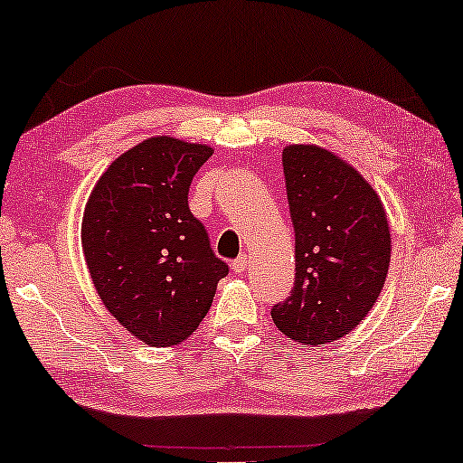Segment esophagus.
Instances as JSON below:
<instances>
[{
	"mask_svg": "<svg viewBox=\"0 0 463 463\" xmlns=\"http://www.w3.org/2000/svg\"><path fill=\"white\" fill-rule=\"evenodd\" d=\"M247 266H249V258H247V255H241V258L232 261V271H234V274H243Z\"/></svg>",
	"mask_w": 463,
	"mask_h": 463,
	"instance_id": "obj_1",
	"label": "esophagus"
}]
</instances>
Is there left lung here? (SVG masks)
Segmentation results:
<instances>
[{"label": "left lung", "mask_w": 463, "mask_h": 463, "mask_svg": "<svg viewBox=\"0 0 463 463\" xmlns=\"http://www.w3.org/2000/svg\"><path fill=\"white\" fill-rule=\"evenodd\" d=\"M295 226V286L271 309L284 335L303 346L340 340L383 290L392 232L383 202L354 166L315 144L282 152Z\"/></svg>", "instance_id": "obj_1"}]
</instances>
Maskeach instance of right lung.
Wrapping results in <instances>:
<instances>
[{
    "label": "right lung",
    "mask_w": 463,
    "mask_h": 463,
    "mask_svg": "<svg viewBox=\"0 0 463 463\" xmlns=\"http://www.w3.org/2000/svg\"><path fill=\"white\" fill-rule=\"evenodd\" d=\"M210 146L154 136L115 158L88 197L82 251L105 309L154 348L177 346L210 311L229 266L189 212Z\"/></svg>",
    "instance_id": "obj_1"
}]
</instances>
